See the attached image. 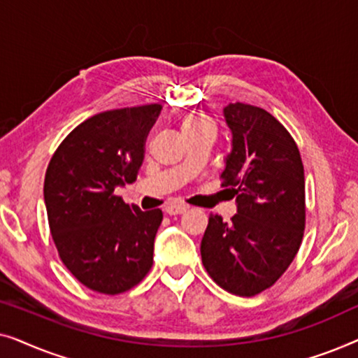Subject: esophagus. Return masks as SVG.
Returning <instances> with one entry per match:
<instances>
[{"label":"esophagus","mask_w":358,"mask_h":358,"mask_svg":"<svg viewBox=\"0 0 358 358\" xmlns=\"http://www.w3.org/2000/svg\"><path fill=\"white\" fill-rule=\"evenodd\" d=\"M187 205H184V203H169L168 207L164 208V212L168 213V215H180V213H184V212H187Z\"/></svg>","instance_id":"1"}]
</instances>
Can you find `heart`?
Returning <instances> with one entry per match:
<instances>
[{"instance_id": "heart-1", "label": "heart", "mask_w": 358, "mask_h": 358, "mask_svg": "<svg viewBox=\"0 0 358 358\" xmlns=\"http://www.w3.org/2000/svg\"><path fill=\"white\" fill-rule=\"evenodd\" d=\"M215 129H217L215 120L210 115L203 114V112H192V114L185 115L182 120V130L185 135L195 134V131H200V130L215 131Z\"/></svg>"}]
</instances>
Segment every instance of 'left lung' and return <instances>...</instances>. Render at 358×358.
Wrapping results in <instances>:
<instances>
[{
	"label": "left lung",
	"instance_id": "1",
	"mask_svg": "<svg viewBox=\"0 0 358 358\" xmlns=\"http://www.w3.org/2000/svg\"><path fill=\"white\" fill-rule=\"evenodd\" d=\"M223 112L233 150L222 185L236 195L238 213L229 223L210 215L200 254L217 285L254 296L283 275L301 246L305 169L290 131L267 110L236 102Z\"/></svg>",
	"mask_w": 358,
	"mask_h": 358
}]
</instances>
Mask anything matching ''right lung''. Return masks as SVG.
<instances>
[{
	"instance_id": "1",
	"label": "right lung",
	"mask_w": 358,
	"mask_h": 358,
	"mask_svg": "<svg viewBox=\"0 0 358 358\" xmlns=\"http://www.w3.org/2000/svg\"><path fill=\"white\" fill-rule=\"evenodd\" d=\"M161 104L101 112L66 135L43 180L48 227L65 267L92 292L119 295L153 266L163 212H141L115 195L131 184Z\"/></svg>"
}]
</instances>
